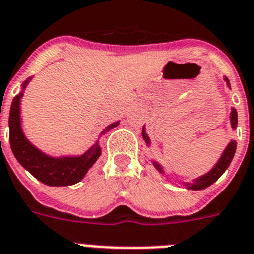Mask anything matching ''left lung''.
<instances>
[{
  "label": "left lung",
  "mask_w": 254,
  "mask_h": 254,
  "mask_svg": "<svg viewBox=\"0 0 254 254\" xmlns=\"http://www.w3.org/2000/svg\"><path fill=\"white\" fill-rule=\"evenodd\" d=\"M225 81H226V84H227V87H229V89H231L230 81L227 80L226 77H225ZM230 124H231L232 130H235L236 127H238V112H236V110L234 107L231 108V114H230ZM142 137H143L147 147H148V148H151V139H150V137L147 135L146 127H143V129H142ZM235 151H236V142L234 139H231L230 140V143L226 146L225 151L222 152V155H221V157L218 159V161L214 164V167H213L209 172H206L205 174H203V176H199L197 178H195V180H192V181H189V182H180V183L182 185L183 187H185V189L195 190V191H197V190H204V189H206V187H209L210 185H213V183L216 182L219 177L225 173L226 169L229 168V165L231 164V161H232V157H234V155H235ZM151 163H152V165L155 167V169H156L157 172L161 174V176H167V173H165V169H164L163 165H161V164H160L157 160L151 159Z\"/></svg>",
  "instance_id": "8db88e82"
}]
</instances>
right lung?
<instances>
[{
	"label": "right lung",
	"instance_id": "right-lung-1",
	"mask_svg": "<svg viewBox=\"0 0 254 254\" xmlns=\"http://www.w3.org/2000/svg\"><path fill=\"white\" fill-rule=\"evenodd\" d=\"M31 80L32 77H28L23 82L22 90L12 99L11 108H10L8 129H10V146L12 153L18 160V163L44 185L61 187L78 183L101 156L102 148L99 146V139L81 155L54 156V155H48L36 147L23 131L22 116H20V101L24 94L25 87ZM119 123L120 121L110 124L102 131L101 135L116 127Z\"/></svg>",
	"mask_w": 254,
	"mask_h": 254
}]
</instances>
